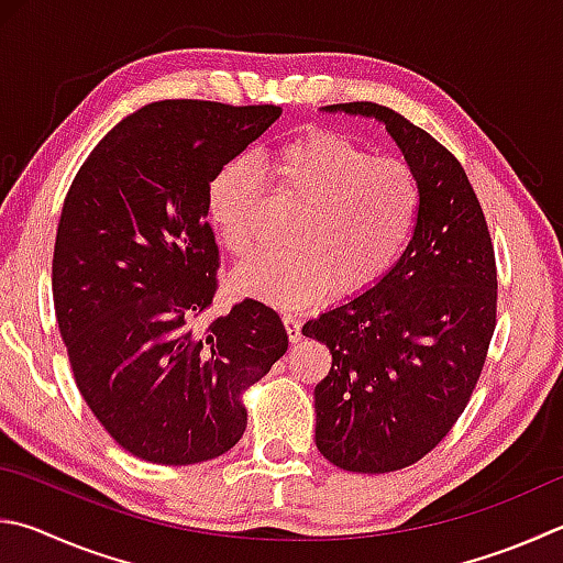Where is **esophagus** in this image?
<instances>
[{
  "label": "esophagus",
  "mask_w": 563,
  "mask_h": 563,
  "mask_svg": "<svg viewBox=\"0 0 563 563\" xmlns=\"http://www.w3.org/2000/svg\"><path fill=\"white\" fill-rule=\"evenodd\" d=\"M283 322H285V330H288V340L292 344L300 342L302 340V322H300V317L285 312L283 314Z\"/></svg>",
  "instance_id": "1"
}]
</instances>
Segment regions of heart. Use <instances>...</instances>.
Masks as SVG:
<instances>
[{
    "instance_id": "heart-1",
    "label": "heart",
    "mask_w": 563,
    "mask_h": 563,
    "mask_svg": "<svg viewBox=\"0 0 563 563\" xmlns=\"http://www.w3.org/2000/svg\"><path fill=\"white\" fill-rule=\"evenodd\" d=\"M275 199L298 209L288 251L265 255L233 275L243 295L300 310L332 288L360 295L401 258L416 227L421 189L408 162L374 157L334 130L310 128L268 157ZM265 179L253 159L221 165L209 181V219L221 246L246 261L261 249Z\"/></svg>"
}]
</instances>
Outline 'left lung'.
Listing matches in <instances>:
<instances>
[{"mask_svg": "<svg viewBox=\"0 0 563 563\" xmlns=\"http://www.w3.org/2000/svg\"><path fill=\"white\" fill-rule=\"evenodd\" d=\"M327 110L382 120L421 189L394 268L302 327L332 354L314 386L317 451L350 473H394L431 453L475 391L497 324L495 246L463 165L433 135L369 100Z\"/></svg>", "mask_w": 563, "mask_h": 563, "instance_id": "8db88e82", "label": "left lung"}]
</instances>
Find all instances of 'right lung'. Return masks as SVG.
<instances>
[{"label":"right lung","instance_id":"obj_1","mask_svg":"<svg viewBox=\"0 0 563 563\" xmlns=\"http://www.w3.org/2000/svg\"><path fill=\"white\" fill-rule=\"evenodd\" d=\"M278 106L159 100L118 122L70 184L54 246V308L86 404L135 457H219L249 423L243 391L288 352L278 312L211 317L219 246L209 181Z\"/></svg>","mask_w":563,"mask_h":563}]
</instances>
